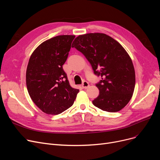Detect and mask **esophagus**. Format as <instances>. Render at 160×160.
Listing matches in <instances>:
<instances>
[{
  "label": "esophagus",
  "instance_id": "esophagus-1",
  "mask_svg": "<svg viewBox=\"0 0 160 160\" xmlns=\"http://www.w3.org/2000/svg\"><path fill=\"white\" fill-rule=\"evenodd\" d=\"M89 86V84L88 82H87V81H83V82L82 83V87L83 89H87Z\"/></svg>",
  "mask_w": 160,
  "mask_h": 160
}]
</instances>
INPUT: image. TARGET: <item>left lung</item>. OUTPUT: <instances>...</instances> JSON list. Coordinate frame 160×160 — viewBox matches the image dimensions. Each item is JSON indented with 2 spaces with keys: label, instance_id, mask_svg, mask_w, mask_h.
<instances>
[{
  "label": "left lung",
  "instance_id": "left-lung-1",
  "mask_svg": "<svg viewBox=\"0 0 160 160\" xmlns=\"http://www.w3.org/2000/svg\"><path fill=\"white\" fill-rule=\"evenodd\" d=\"M85 56L94 74L99 95L93 104L103 111L119 112L130 100L136 83L135 70L122 45L105 33H90L76 38L72 44Z\"/></svg>",
  "mask_w": 160,
  "mask_h": 160
}]
</instances>
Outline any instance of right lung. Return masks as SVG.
<instances>
[{
    "label": "right lung",
    "mask_w": 160,
    "mask_h": 160,
    "mask_svg": "<svg viewBox=\"0 0 160 160\" xmlns=\"http://www.w3.org/2000/svg\"><path fill=\"white\" fill-rule=\"evenodd\" d=\"M75 36H58L39 45L32 54L26 82L30 97L45 113L58 115L74 103L79 89L72 88L63 69Z\"/></svg>",
    "instance_id": "add662e5"
}]
</instances>
